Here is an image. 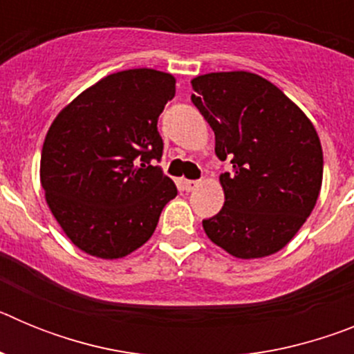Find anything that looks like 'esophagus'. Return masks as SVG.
<instances>
[{"mask_svg":"<svg viewBox=\"0 0 354 354\" xmlns=\"http://www.w3.org/2000/svg\"><path fill=\"white\" fill-rule=\"evenodd\" d=\"M198 186H200L198 180H187V179L183 180V187L186 189V192H195Z\"/></svg>","mask_w":354,"mask_h":354,"instance_id":"34e87169","label":"esophagus"}]
</instances>
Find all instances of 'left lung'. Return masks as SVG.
<instances>
[{
	"instance_id": "1",
	"label": "left lung",
	"mask_w": 354,
	"mask_h": 354,
	"mask_svg": "<svg viewBox=\"0 0 354 354\" xmlns=\"http://www.w3.org/2000/svg\"><path fill=\"white\" fill-rule=\"evenodd\" d=\"M193 104L214 131L221 211L202 221L209 239L237 259L273 255L314 211L323 184L317 131L282 90L246 71L192 80Z\"/></svg>"
}]
</instances>
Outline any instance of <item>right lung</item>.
I'll return each mask as SVG.
<instances>
[{
	"label": "right lung",
	"instance_id": "right-lung-1",
	"mask_svg": "<svg viewBox=\"0 0 354 354\" xmlns=\"http://www.w3.org/2000/svg\"><path fill=\"white\" fill-rule=\"evenodd\" d=\"M175 77L154 68L115 72L56 115L40 158L46 202L81 252L122 259L145 245L177 187L154 161L158 118Z\"/></svg>",
	"mask_w": 354,
	"mask_h": 354
}]
</instances>
